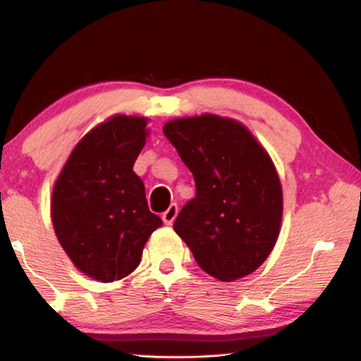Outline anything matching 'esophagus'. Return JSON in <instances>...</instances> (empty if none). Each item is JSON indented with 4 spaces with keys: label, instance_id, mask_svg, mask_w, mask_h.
<instances>
[{
    "label": "esophagus",
    "instance_id": "1",
    "mask_svg": "<svg viewBox=\"0 0 361 361\" xmlns=\"http://www.w3.org/2000/svg\"><path fill=\"white\" fill-rule=\"evenodd\" d=\"M176 215H178V205L176 204H172L169 207V209L162 213V221L166 223L167 226H170L172 224L173 221H175V218H176Z\"/></svg>",
    "mask_w": 361,
    "mask_h": 361
}]
</instances>
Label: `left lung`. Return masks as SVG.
Masks as SVG:
<instances>
[{
    "mask_svg": "<svg viewBox=\"0 0 361 361\" xmlns=\"http://www.w3.org/2000/svg\"><path fill=\"white\" fill-rule=\"evenodd\" d=\"M162 130L195 181L175 232L212 277L232 282L255 272L276 245L283 212L266 149L240 122L215 114L170 121Z\"/></svg>",
    "mask_w": 361,
    "mask_h": 361,
    "instance_id": "8db88e82",
    "label": "left lung"
}]
</instances>
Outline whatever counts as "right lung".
Instances as JSON below:
<instances>
[{"label": "right lung", "instance_id": "1", "mask_svg": "<svg viewBox=\"0 0 361 361\" xmlns=\"http://www.w3.org/2000/svg\"><path fill=\"white\" fill-rule=\"evenodd\" d=\"M148 119L118 114L90 130L60 172L51 215L60 245L79 271L103 283L135 271L162 219L148 209L133 172Z\"/></svg>", "mask_w": 361, "mask_h": 361}]
</instances>
